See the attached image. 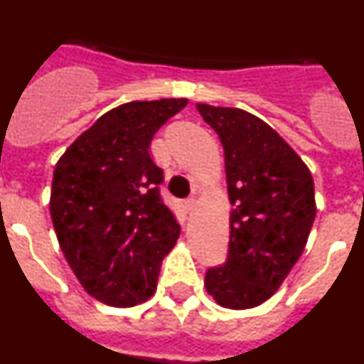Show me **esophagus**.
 I'll use <instances>...</instances> for the list:
<instances>
[{
    "instance_id": "1",
    "label": "esophagus",
    "mask_w": 364,
    "mask_h": 364,
    "mask_svg": "<svg viewBox=\"0 0 364 364\" xmlns=\"http://www.w3.org/2000/svg\"><path fill=\"white\" fill-rule=\"evenodd\" d=\"M184 208H186V211H188V213H191V211L197 208V200H195V198H188V200L184 202Z\"/></svg>"
}]
</instances>
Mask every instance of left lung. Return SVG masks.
Instances as JSON below:
<instances>
[{
    "mask_svg": "<svg viewBox=\"0 0 364 364\" xmlns=\"http://www.w3.org/2000/svg\"><path fill=\"white\" fill-rule=\"evenodd\" d=\"M224 147L230 247L205 272V290L224 308L244 310L272 297L306 246L315 218L314 178L266 122L242 109L197 104Z\"/></svg>",
    "mask_w": 364,
    "mask_h": 364,
    "instance_id": "8db88e82",
    "label": "left lung"
}]
</instances>
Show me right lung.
<instances>
[{
  "label": "right lung",
  "instance_id": "right-lung-1",
  "mask_svg": "<svg viewBox=\"0 0 364 364\" xmlns=\"http://www.w3.org/2000/svg\"><path fill=\"white\" fill-rule=\"evenodd\" d=\"M186 105V98H162L111 109L56 164L50 218L58 242L87 294L109 306L147 301L178 239L149 144Z\"/></svg>",
  "mask_w": 364,
  "mask_h": 364
}]
</instances>
